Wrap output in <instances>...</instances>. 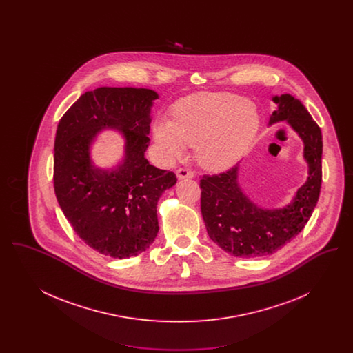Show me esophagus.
I'll return each mask as SVG.
<instances>
[{
  "mask_svg": "<svg viewBox=\"0 0 353 353\" xmlns=\"http://www.w3.org/2000/svg\"><path fill=\"white\" fill-rule=\"evenodd\" d=\"M176 176H177L179 180H184V179H193L194 173L192 170H189V169L181 168L176 172Z\"/></svg>",
  "mask_w": 353,
  "mask_h": 353,
  "instance_id": "34e87169",
  "label": "esophagus"
}]
</instances>
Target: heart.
Masks as SVG:
<instances>
[{"instance_id":"1","label":"heart","mask_w":353,"mask_h":353,"mask_svg":"<svg viewBox=\"0 0 353 353\" xmlns=\"http://www.w3.org/2000/svg\"><path fill=\"white\" fill-rule=\"evenodd\" d=\"M261 120L255 105L229 92H197L172 108V119H157L152 134L159 156L169 163L194 145L202 168H232L250 150Z\"/></svg>"}]
</instances>
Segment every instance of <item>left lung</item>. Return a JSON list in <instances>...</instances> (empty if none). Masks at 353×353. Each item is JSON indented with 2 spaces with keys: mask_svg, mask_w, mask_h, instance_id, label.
I'll use <instances>...</instances> for the list:
<instances>
[{
  "mask_svg": "<svg viewBox=\"0 0 353 353\" xmlns=\"http://www.w3.org/2000/svg\"><path fill=\"white\" fill-rule=\"evenodd\" d=\"M269 125L285 121L303 141L308 167L305 183L282 208H262L239 184V164L217 176H203L201 213L208 234L223 252L238 258H259L282 249L299 234L319 200L323 140L319 125L302 101L290 94L274 95Z\"/></svg>",
  "mask_w": 353,
  "mask_h": 353,
  "instance_id": "obj_1",
  "label": "left lung"
}]
</instances>
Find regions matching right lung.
I'll return each instance as SVG.
<instances>
[{
  "mask_svg": "<svg viewBox=\"0 0 353 353\" xmlns=\"http://www.w3.org/2000/svg\"><path fill=\"white\" fill-rule=\"evenodd\" d=\"M150 88L99 87L87 91L62 117L54 143V190L75 233L94 250L130 258L150 249L159 233L157 202L176 174L145 159L153 101ZM125 141L122 160L98 168L90 150L103 130Z\"/></svg>",
  "mask_w": 353,
  "mask_h": 353,
  "instance_id": "1",
  "label": "right lung"
}]
</instances>
